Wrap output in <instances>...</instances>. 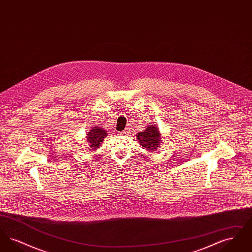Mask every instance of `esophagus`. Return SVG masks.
Segmentation results:
<instances>
[{
  "label": "esophagus",
  "instance_id": "34e87169",
  "mask_svg": "<svg viewBox=\"0 0 252 252\" xmlns=\"http://www.w3.org/2000/svg\"><path fill=\"white\" fill-rule=\"evenodd\" d=\"M128 133H129V130L126 128L124 131L121 132L120 135H122V136H126V135H128Z\"/></svg>",
  "mask_w": 252,
  "mask_h": 252
}]
</instances>
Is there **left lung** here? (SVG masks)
Segmentation results:
<instances>
[{
    "label": "left lung",
    "instance_id": "left-lung-1",
    "mask_svg": "<svg viewBox=\"0 0 252 252\" xmlns=\"http://www.w3.org/2000/svg\"><path fill=\"white\" fill-rule=\"evenodd\" d=\"M137 139L141 146L149 151H155L160 144V133L155 125H149L143 132H139Z\"/></svg>",
    "mask_w": 252,
    "mask_h": 252
}]
</instances>
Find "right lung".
<instances>
[{"mask_svg": "<svg viewBox=\"0 0 252 252\" xmlns=\"http://www.w3.org/2000/svg\"><path fill=\"white\" fill-rule=\"evenodd\" d=\"M107 136V131L104 130L100 126H94L90 132L87 134L86 141L89 144V148L91 150H95L98 147L101 146L105 137Z\"/></svg>", "mask_w": 252, "mask_h": 252, "instance_id": "1", "label": "right lung"}]
</instances>
